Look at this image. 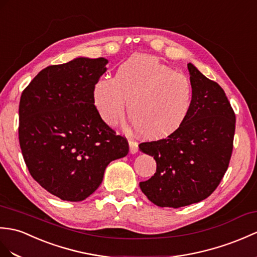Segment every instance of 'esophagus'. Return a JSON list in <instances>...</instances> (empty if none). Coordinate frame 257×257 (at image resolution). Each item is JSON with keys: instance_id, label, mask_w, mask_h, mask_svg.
<instances>
[{"instance_id": "34e87169", "label": "esophagus", "mask_w": 257, "mask_h": 257, "mask_svg": "<svg viewBox=\"0 0 257 257\" xmlns=\"http://www.w3.org/2000/svg\"><path fill=\"white\" fill-rule=\"evenodd\" d=\"M138 150H139L138 143H137L136 141L130 140V141H129V152H130L131 154H135V153L138 152Z\"/></svg>"}]
</instances>
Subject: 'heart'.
Listing matches in <instances>:
<instances>
[{
	"instance_id": "1",
	"label": "heart",
	"mask_w": 257,
	"mask_h": 257,
	"mask_svg": "<svg viewBox=\"0 0 257 257\" xmlns=\"http://www.w3.org/2000/svg\"><path fill=\"white\" fill-rule=\"evenodd\" d=\"M194 88L186 75L158 58L134 55L117 68L114 79L95 83L93 100L99 117L114 127L127 110L139 135L150 140L175 134L192 108Z\"/></svg>"
}]
</instances>
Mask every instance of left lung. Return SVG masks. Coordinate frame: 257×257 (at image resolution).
Masks as SVG:
<instances>
[{"label":"left lung","mask_w":257,"mask_h":257,"mask_svg":"<svg viewBox=\"0 0 257 257\" xmlns=\"http://www.w3.org/2000/svg\"><path fill=\"white\" fill-rule=\"evenodd\" d=\"M187 68L194 98L186 120L168 138L139 145L157 162L156 174L140 182V188L159 207L180 208L209 197L233 149L235 115L224 91L194 64Z\"/></svg>","instance_id":"8db88e82"}]
</instances>
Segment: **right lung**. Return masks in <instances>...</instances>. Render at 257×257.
Masks as SVG:
<instances>
[{
  "label": "right lung",
  "mask_w": 257,
  "mask_h": 257,
  "mask_svg": "<svg viewBox=\"0 0 257 257\" xmlns=\"http://www.w3.org/2000/svg\"><path fill=\"white\" fill-rule=\"evenodd\" d=\"M105 58H75L34 77L20 101L19 138L34 180L62 200L82 201L98 188L111 161L126 157L127 140L101 120L93 88Z\"/></svg>",
  "instance_id": "add662e5"
}]
</instances>
